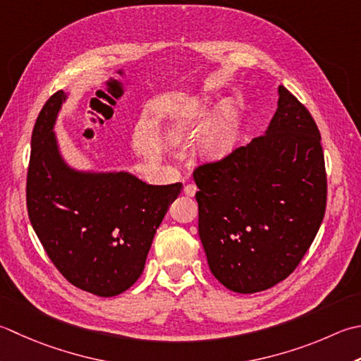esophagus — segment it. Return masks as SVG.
<instances>
[{
    "label": "esophagus",
    "instance_id": "1",
    "mask_svg": "<svg viewBox=\"0 0 361 361\" xmlns=\"http://www.w3.org/2000/svg\"><path fill=\"white\" fill-rule=\"evenodd\" d=\"M183 192H185L188 197H194L197 192V186L194 183H189V185H186L185 189H183Z\"/></svg>",
    "mask_w": 361,
    "mask_h": 361
}]
</instances>
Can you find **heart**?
<instances>
[{"label":"heart","mask_w":361,"mask_h":361,"mask_svg":"<svg viewBox=\"0 0 361 361\" xmlns=\"http://www.w3.org/2000/svg\"><path fill=\"white\" fill-rule=\"evenodd\" d=\"M209 111V100L203 92H195L175 103L167 112L164 134L172 144L192 139ZM241 137L239 106L235 100H225L208 130L202 134L197 154L204 162H219L235 150Z\"/></svg>","instance_id":"heart-1"}]
</instances>
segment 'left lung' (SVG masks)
<instances>
[{"instance_id": "1", "label": "left lung", "mask_w": 361, "mask_h": 361, "mask_svg": "<svg viewBox=\"0 0 361 361\" xmlns=\"http://www.w3.org/2000/svg\"><path fill=\"white\" fill-rule=\"evenodd\" d=\"M194 180L209 269L235 293H259L285 280L326 213L321 134L305 106L283 86L263 136L197 167Z\"/></svg>"}]
</instances>
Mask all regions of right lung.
Returning <instances> with one entry per match:
<instances>
[{
  "mask_svg": "<svg viewBox=\"0 0 361 361\" xmlns=\"http://www.w3.org/2000/svg\"><path fill=\"white\" fill-rule=\"evenodd\" d=\"M63 90L42 108L31 137L26 203L35 235L70 283L112 298L136 283L181 183L147 185L126 171H80L62 157L54 125Z\"/></svg>",
  "mask_w": 361,
  "mask_h": 361,
  "instance_id": "right-lung-1",
  "label": "right lung"
}]
</instances>
